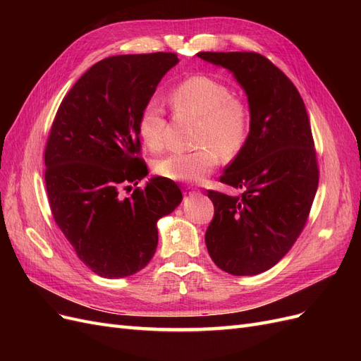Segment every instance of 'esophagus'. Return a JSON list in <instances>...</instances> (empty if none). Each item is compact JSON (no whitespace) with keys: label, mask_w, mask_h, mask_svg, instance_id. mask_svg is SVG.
<instances>
[{"label":"esophagus","mask_w":361,"mask_h":361,"mask_svg":"<svg viewBox=\"0 0 361 361\" xmlns=\"http://www.w3.org/2000/svg\"><path fill=\"white\" fill-rule=\"evenodd\" d=\"M188 194L190 195H199L200 191L197 188H192V187H188Z\"/></svg>","instance_id":"34e87169"}]
</instances>
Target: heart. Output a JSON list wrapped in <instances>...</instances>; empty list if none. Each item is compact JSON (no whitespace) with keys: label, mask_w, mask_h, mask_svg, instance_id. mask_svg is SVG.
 <instances>
[{"label":"heart","mask_w":361,"mask_h":361,"mask_svg":"<svg viewBox=\"0 0 361 361\" xmlns=\"http://www.w3.org/2000/svg\"><path fill=\"white\" fill-rule=\"evenodd\" d=\"M174 110L199 120L192 152H174L155 161L159 176L176 182L204 179L223 158H235L247 143L250 114L245 104L233 96L231 87L206 75H192L170 93ZM138 134L143 143L158 152L166 145V114L157 99L145 104L138 117Z\"/></svg>","instance_id":"1"}]
</instances>
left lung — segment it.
Returning <instances> with one entry per match:
<instances>
[{"label": "left lung", "mask_w": 361, "mask_h": 361, "mask_svg": "<svg viewBox=\"0 0 361 361\" xmlns=\"http://www.w3.org/2000/svg\"><path fill=\"white\" fill-rule=\"evenodd\" d=\"M232 72L247 94V143L220 180L243 194L207 191L214 218L204 241L214 264L232 276L274 267L297 241L318 190L312 129L297 87L256 52H199Z\"/></svg>", "instance_id": "obj_1"}]
</instances>
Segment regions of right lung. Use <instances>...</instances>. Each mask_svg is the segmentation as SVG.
Wrapping results in <instances>:
<instances>
[{"label": "right lung", "mask_w": 361, "mask_h": 361, "mask_svg": "<svg viewBox=\"0 0 361 361\" xmlns=\"http://www.w3.org/2000/svg\"><path fill=\"white\" fill-rule=\"evenodd\" d=\"M179 59L173 52L108 57L64 96L45 149L48 200L60 231L97 276L123 279L143 269L158 245L157 223L182 202L162 176L122 197L147 176L138 117ZM129 188V187H126Z\"/></svg>", "instance_id": "1"}]
</instances>
